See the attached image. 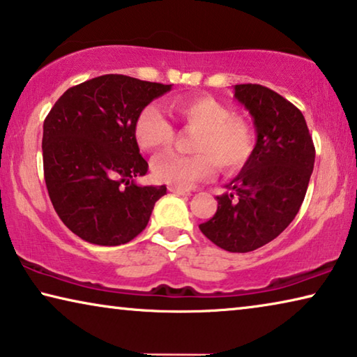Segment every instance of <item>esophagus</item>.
<instances>
[{
    "instance_id": "34e87169",
    "label": "esophagus",
    "mask_w": 357,
    "mask_h": 357,
    "mask_svg": "<svg viewBox=\"0 0 357 357\" xmlns=\"http://www.w3.org/2000/svg\"><path fill=\"white\" fill-rule=\"evenodd\" d=\"M169 191H171V193H174V195H178V196H191L190 190L177 188V186H169Z\"/></svg>"
}]
</instances>
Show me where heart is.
Masks as SVG:
<instances>
[{"instance_id":"1","label":"heart","mask_w":357,"mask_h":357,"mask_svg":"<svg viewBox=\"0 0 357 357\" xmlns=\"http://www.w3.org/2000/svg\"><path fill=\"white\" fill-rule=\"evenodd\" d=\"M180 121L197 129L191 150L195 155L166 153L151 164L153 178L177 188H188L212 178L217 164L233 174L249 161L254 148L250 124L236 116L212 96H190L172 100ZM134 139L142 150L160 151L172 144L174 126L155 103L144 107L134 121Z\"/></svg>"}]
</instances>
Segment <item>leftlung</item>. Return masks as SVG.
I'll return each mask as SVG.
<instances>
[{
	"mask_svg": "<svg viewBox=\"0 0 357 357\" xmlns=\"http://www.w3.org/2000/svg\"><path fill=\"white\" fill-rule=\"evenodd\" d=\"M257 144L249 161L217 196L215 215L199 229L228 252H250L278 238L300 211L314 167V145L300 109L260 84H236Z\"/></svg>",
	"mask_w": 357,
	"mask_h": 357,
	"instance_id": "obj_1",
	"label": "left lung"
}]
</instances>
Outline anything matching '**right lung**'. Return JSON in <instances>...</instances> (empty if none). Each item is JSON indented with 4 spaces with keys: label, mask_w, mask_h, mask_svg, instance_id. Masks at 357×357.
<instances>
[{
    "label": "right lung",
    "mask_w": 357,
    "mask_h": 357,
    "mask_svg": "<svg viewBox=\"0 0 357 357\" xmlns=\"http://www.w3.org/2000/svg\"><path fill=\"white\" fill-rule=\"evenodd\" d=\"M172 89L124 75L70 87L43 126L47 193L60 220L86 243L121 245L144 231L166 185L142 186L148 171L134 139L144 107Z\"/></svg>",
    "instance_id": "add662e5"
}]
</instances>
